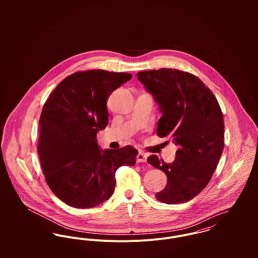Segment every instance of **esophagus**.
<instances>
[{
	"mask_svg": "<svg viewBox=\"0 0 258 258\" xmlns=\"http://www.w3.org/2000/svg\"><path fill=\"white\" fill-rule=\"evenodd\" d=\"M147 161V155L143 152H139V154L137 155V162L138 163H144Z\"/></svg>",
	"mask_w": 258,
	"mask_h": 258,
	"instance_id": "34e87169",
	"label": "esophagus"
}]
</instances>
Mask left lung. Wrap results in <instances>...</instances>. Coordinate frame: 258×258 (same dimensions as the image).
Masks as SVG:
<instances>
[{
  "mask_svg": "<svg viewBox=\"0 0 258 258\" xmlns=\"http://www.w3.org/2000/svg\"><path fill=\"white\" fill-rule=\"evenodd\" d=\"M137 76L163 114L157 135L172 137L178 146L171 164L156 155L148 157V163L162 170L168 179L156 199L168 205L185 203L207 186L221 159L224 123L220 104L194 74L161 69L140 72Z\"/></svg>",
  "mask_w": 258,
  "mask_h": 258,
  "instance_id": "1",
  "label": "left lung"
}]
</instances>
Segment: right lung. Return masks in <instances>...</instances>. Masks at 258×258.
<instances>
[{
	"label": "right lung",
	"instance_id": "add662e5",
	"mask_svg": "<svg viewBox=\"0 0 258 258\" xmlns=\"http://www.w3.org/2000/svg\"><path fill=\"white\" fill-rule=\"evenodd\" d=\"M132 74L102 70L66 77L46 99L39 118L37 154L52 192L67 205L89 209L107 201L115 173L133 166L132 146L100 150L96 134L108 124L107 100Z\"/></svg>",
	"mask_w": 258,
	"mask_h": 258
}]
</instances>
